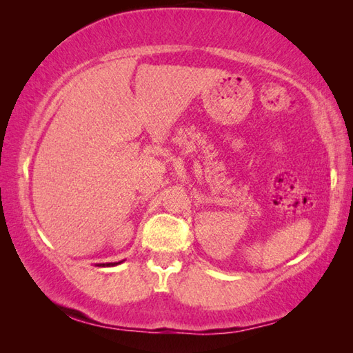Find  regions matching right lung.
<instances>
[{
  "instance_id": "1",
  "label": "right lung",
  "mask_w": 353,
  "mask_h": 353,
  "mask_svg": "<svg viewBox=\"0 0 353 353\" xmlns=\"http://www.w3.org/2000/svg\"><path fill=\"white\" fill-rule=\"evenodd\" d=\"M121 262H124V259L119 261V262H106V264H97V267H115L118 264H121Z\"/></svg>"
}]
</instances>
